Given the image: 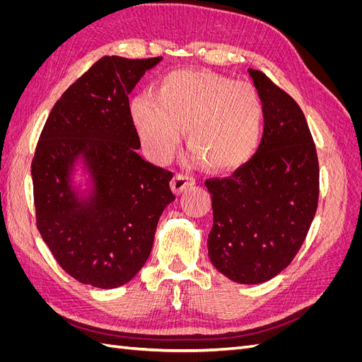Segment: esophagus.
Listing matches in <instances>:
<instances>
[{"label": "esophagus", "mask_w": 362, "mask_h": 362, "mask_svg": "<svg viewBox=\"0 0 362 362\" xmlns=\"http://www.w3.org/2000/svg\"><path fill=\"white\" fill-rule=\"evenodd\" d=\"M194 184V180L189 175H184V173H178L175 175L173 180L170 181V187L173 190L175 194H181L185 189L190 187V185Z\"/></svg>", "instance_id": "1"}]
</instances>
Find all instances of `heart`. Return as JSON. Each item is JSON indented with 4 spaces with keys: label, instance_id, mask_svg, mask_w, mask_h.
Instances as JSON below:
<instances>
[{
    "label": "heart",
    "instance_id": "heart-1",
    "mask_svg": "<svg viewBox=\"0 0 362 362\" xmlns=\"http://www.w3.org/2000/svg\"><path fill=\"white\" fill-rule=\"evenodd\" d=\"M129 115L151 160H170L182 125L192 158L223 172L243 166L254 154L264 105L247 81L210 71H175L158 83L154 95H136Z\"/></svg>",
    "mask_w": 362,
    "mask_h": 362
}]
</instances>
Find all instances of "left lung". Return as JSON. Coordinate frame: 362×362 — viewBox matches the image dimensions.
Returning <instances> with one entry per match:
<instances>
[{
	"label": "left lung",
	"mask_w": 362,
	"mask_h": 362,
	"mask_svg": "<svg viewBox=\"0 0 362 362\" xmlns=\"http://www.w3.org/2000/svg\"><path fill=\"white\" fill-rule=\"evenodd\" d=\"M249 75L264 105L261 144L231 177L206 180L208 255L238 284L276 276L298 254L319 202V160L303 112L261 71Z\"/></svg>",
	"instance_id": "1"
}]
</instances>
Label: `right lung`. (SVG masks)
Wrapping results in <instances>:
<instances>
[{"instance_id": "1", "label": "right lung", "mask_w": 362, "mask_h": 362, "mask_svg": "<svg viewBox=\"0 0 362 362\" xmlns=\"http://www.w3.org/2000/svg\"><path fill=\"white\" fill-rule=\"evenodd\" d=\"M161 62L105 56L52 107L31 161L36 225L62 269L81 284L116 288L146 262L173 173L137 154L128 95ZM76 160L91 175L83 197Z\"/></svg>"}]
</instances>
